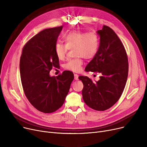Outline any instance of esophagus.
<instances>
[{
	"label": "esophagus",
	"instance_id": "obj_1",
	"mask_svg": "<svg viewBox=\"0 0 147 147\" xmlns=\"http://www.w3.org/2000/svg\"><path fill=\"white\" fill-rule=\"evenodd\" d=\"M74 79H75L76 80H79V76H78V74H74Z\"/></svg>",
	"mask_w": 147,
	"mask_h": 147
}]
</instances>
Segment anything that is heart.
<instances>
[{"label":"heart","instance_id":"1","mask_svg":"<svg viewBox=\"0 0 147 147\" xmlns=\"http://www.w3.org/2000/svg\"><path fill=\"white\" fill-rule=\"evenodd\" d=\"M63 38L65 45L58 42L55 45L56 56L59 59H64L68 49H74L76 56L79 57L69 60L64 67L67 70L79 72L83 64L82 57L89 59L96 55L99 45V37L93 32L73 30L65 34Z\"/></svg>","mask_w":147,"mask_h":147}]
</instances>
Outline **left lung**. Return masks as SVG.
<instances>
[{"label": "left lung", "instance_id": "obj_1", "mask_svg": "<svg viewBox=\"0 0 147 147\" xmlns=\"http://www.w3.org/2000/svg\"><path fill=\"white\" fill-rule=\"evenodd\" d=\"M100 42L96 55L85 68L86 71L102 74L98 82L80 76L83 84L82 96L91 109L104 111L117 102L125 89L128 75V59L120 38L109 27L97 31Z\"/></svg>", "mask_w": 147, "mask_h": 147}]
</instances>
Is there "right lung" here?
Here are the masks:
<instances>
[{
  "instance_id": "1",
  "label": "right lung",
  "mask_w": 147,
  "mask_h": 147,
  "mask_svg": "<svg viewBox=\"0 0 147 147\" xmlns=\"http://www.w3.org/2000/svg\"><path fill=\"white\" fill-rule=\"evenodd\" d=\"M63 26L45 29L23 47L20 69L24 94L35 109L44 113L57 111L63 105L74 79L64 71L50 76L53 67H59L55 45Z\"/></svg>"
}]
</instances>
